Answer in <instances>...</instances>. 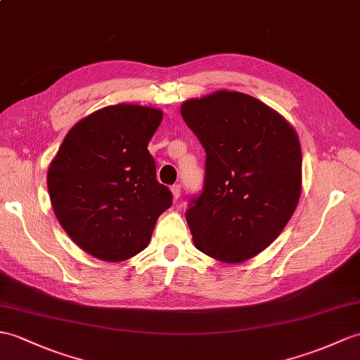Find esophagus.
Listing matches in <instances>:
<instances>
[{"mask_svg": "<svg viewBox=\"0 0 360 360\" xmlns=\"http://www.w3.org/2000/svg\"><path fill=\"white\" fill-rule=\"evenodd\" d=\"M172 195H173L174 200H178L179 196H181V186H178V184H174V186H172Z\"/></svg>", "mask_w": 360, "mask_h": 360, "instance_id": "34e87169", "label": "esophagus"}]
</instances>
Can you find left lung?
I'll return each instance as SVG.
<instances>
[{
    "instance_id": "obj_1",
    "label": "left lung",
    "mask_w": 360,
    "mask_h": 360,
    "mask_svg": "<svg viewBox=\"0 0 360 360\" xmlns=\"http://www.w3.org/2000/svg\"><path fill=\"white\" fill-rule=\"evenodd\" d=\"M181 115L207 153L202 193L186 213L195 247L221 262H244L269 247L296 210L299 138L283 116L240 91L187 99Z\"/></svg>"
}]
</instances>
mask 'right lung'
<instances>
[{"mask_svg":"<svg viewBox=\"0 0 360 360\" xmlns=\"http://www.w3.org/2000/svg\"><path fill=\"white\" fill-rule=\"evenodd\" d=\"M160 108L116 104L82 118L67 133L47 172L56 219L86 253L120 262L144 250L172 205L156 179L147 146Z\"/></svg>","mask_w":360,"mask_h":360,"instance_id":"add662e5","label":"right lung"}]
</instances>
